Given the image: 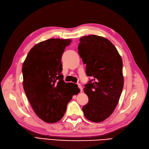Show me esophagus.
<instances>
[{
	"label": "esophagus",
	"mask_w": 149,
	"mask_h": 149,
	"mask_svg": "<svg viewBox=\"0 0 149 149\" xmlns=\"http://www.w3.org/2000/svg\"><path fill=\"white\" fill-rule=\"evenodd\" d=\"M77 85H78V87L80 89V90H81V92H82V87L81 85V84H78Z\"/></svg>",
	"instance_id": "obj_1"
}]
</instances>
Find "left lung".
Returning <instances> with one entry per match:
<instances>
[{
	"label": "left lung",
	"mask_w": 149,
	"mask_h": 149,
	"mask_svg": "<svg viewBox=\"0 0 149 149\" xmlns=\"http://www.w3.org/2000/svg\"><path fill=\"white\" fill-rule=\"evenodd\" d=\"M79 40V54L86 64L87 75L93 78L84 88L89 102L82 111L87 120L99 123L110 116L119 101L124 84L123 62L104 37L89 35Z\"/></svg>",
	"instance_id": "left-lung-1"
}]
</instances>
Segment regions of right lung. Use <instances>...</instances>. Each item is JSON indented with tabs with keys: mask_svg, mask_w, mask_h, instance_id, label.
<instances>
[{
	"mask_svg": "<svg viewBox=\"0 0 149 149\" xmlns=\"http://www.w3.org/2000/svg\"><path fill=\"white\" fill-rule=\"evenodd\" d=\"M71 40L52 38L30 49L22 68L26 97L36 115L49 123L60 121L79 89L63 81L61 58Z\"/></svg>",
	"mask_w": 149,
	"mask_h": 149,
	"instance_id": "1",
	"label": "right lung"
}]
</instances>
